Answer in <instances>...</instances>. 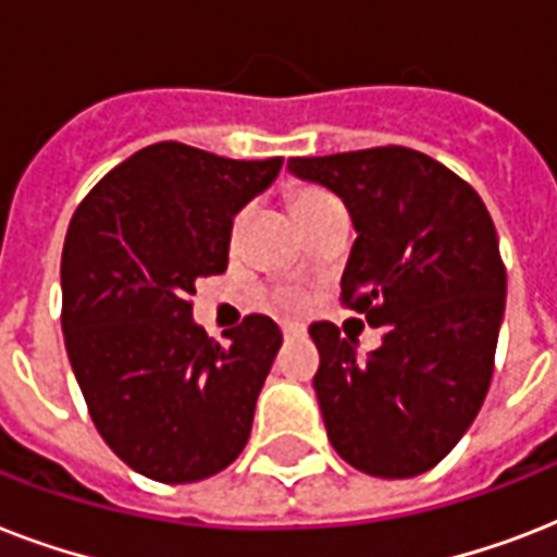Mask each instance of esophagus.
Segmentation results:
<instances>
[{
    "mask_svg": "<svg viewBox=\"0 0 557 557\" xmlns=\"http://www.w3.org/2000/svg\"><path fill=\"white\" fill-rule=\"evenodd\" d=\"M304 326H300V323H286V326H283V335H286V338H300V335H304Z\"/></svg>",
    "mask_w": 557,
    "mask_h": 557,
    "instance_id": "1",
    "label": "esophagus"
}]
</instances>
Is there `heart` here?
Returning <instances> with one entry per match:
<instances>
[{
	"label": "heart",
	"instance_id": "obj_1",
	"mask_svg": "<svg viewBox=\"0 0 557 557\" xmlns=\"http://www.w3.org/2000/svg\"><path fill=\"white\" fill-rule=\"evenodd\" d=\"M330 205H338V199L330 196L326 190H321V187H300V190L292 193V210H295L297 219L306 216V213H314V210L330 208ZM239 225H243V213L234 219V234L239 231ZM277 304L283 306V309H297V306H300V297H297L295 292H280Z\"/></svg>",
	"mask_w": 557,
	"mask_h": 557
}]
</instances>
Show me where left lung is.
Instances as JSON below:
<instances>
[{
  "label": "left lung",
  "mask_w": 557,
  "mask_h": 557,
  "mask_svg": "<svg viewBox=\"0 0 557 557\" xmlns=\"http://www.w3.org/2000/svg\"><path fill=\"white\" fill-rule=\"evenodd\" d=\"M288 168L347 205L358 239L341 306L384 330L381 347L358 358L335 323L309 326L326 436L364 474H424L462 440L492 384L506 309L492 213L466 178L396 144Z\"/></svg>",
  "instance_id": "left-lung-1"
}]
</instances>
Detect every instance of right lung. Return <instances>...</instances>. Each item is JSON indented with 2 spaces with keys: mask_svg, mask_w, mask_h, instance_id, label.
Listing matches in <instances>:
<instances>
[{
  "mask_svg": "<svg viewBox=\"0 0 557 557\" xmlns=\"http://www.w3.org/2000/svg\"><path fill=\"white\" fill-rule=\"evenodd\" d=\"M280 168V156L236 161L159 141L74 210L60 262L65 352L103 442L150 480L219 474L251 436L283 335L245 314L219 344L193 323L190 295L227 269L236 210Z\"/></svg>",
  "mask_w": 557,
  "mask_h": 557,
  "instance_id": "right-lung-1",
  "label": "right lung"
}]
</instances>
